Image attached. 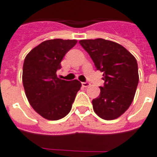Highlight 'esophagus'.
Segmentation results:
<instances>
[{"mask_svg":"<svg viewBox=\"0 0 157 157\" xmlns=\"http://www.w3.org/2000/svg\"><path fill=\"white\" fill-rule=\"evenodd\" d=\"M82 86H84V87H87V86H89L91 85V84H90V82H82Z\"/></svg>","mask_w":157,"mask_h":157,"instance_id":"34e87169","label":"esophagus"}]
</instances>
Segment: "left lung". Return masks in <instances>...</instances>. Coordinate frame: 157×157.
<instances>
[{
	"mask_svg": "<svg viewBox=\"0 0 157 157\" xmlns=\"http://www.w3.org/2000/svg\"><path fill=\"white\" fill-rule=\"evenodd\" d=\"M98 71L103 72L100 95L92 100L94 112L102 119L118 118L133 102L139 82L135 58L122 45L103 39L80 40Z\"/></svg>",
	"mask_w": 157,
	"mask_h": 157,
	"instance_id": "left-lung-1",
	"label": "left lung"
}]
</instances>
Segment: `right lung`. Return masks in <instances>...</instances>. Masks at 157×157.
Returning a JSON list of instances; mask_svg holds the SVG:
<instances>
[{
  "label": "right lung",
  "mask_w": 157,
  "mask_h": 157,
  "mask_svg": "<svg viewBox=\"0 0 157 157\" xmlns=\"http://www.w3.org/2000/svg\"><path fill=\"white\" fill-rule=\"evenodd\" d=\"M77 41L56 39L47 40L33 48L26 56L22 83L29 103L48 120H58L68 114L82 83L57 77L60 62Z\"/></svg>",
  "instance_id": "add662e5"
}]
</instances>
